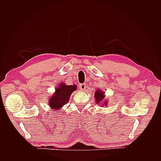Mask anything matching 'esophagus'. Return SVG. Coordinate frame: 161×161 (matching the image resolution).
<instances>
[{
  "mask_svg": "<svg viewBox=\"0 0 161 161\" xmlns=\"http://www.w3.org/2000/svg\"><path fill=\"white\" fill-rule=\"evenodd\" d=\"M85 88H86V85H85V84H80V85H79V89H80L81 91L85 90Z\"/></svg>",
  "mask_w": 161,
  "mask_h": 161,
  "instance_id": "34e87169",
  "label": "esophagus"
}]
</instances>
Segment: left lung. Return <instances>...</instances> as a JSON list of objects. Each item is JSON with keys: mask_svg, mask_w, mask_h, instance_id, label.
Here are the masks:
<instances>
[{"mask_svg": "<svg viewBox=\"0 0 161 161\" xmlns=\"http://www.w3.org/2000/svg\"><path fill=\"white\" fill-rule=\"evenodd\" d=\"M105 92H103L102 91H101L100 89H97L95 91V101L97 104L100 103L101 101H104V98H105ZM108 104V102L105 101L104 102V103H103V106L107 105Z\"/></svg>", "mask_w": 161, "mask_h": 161, "instance_id": "1", "label": "left lung"}]
</instances>
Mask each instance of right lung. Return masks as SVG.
Returning <instances> with one entry per match:
<instances>
[{
  "instance_id": "add662e5",
  "label": "right lung",
  "mask_w": 161,
  "mask_h": 161,
  "mask_svg": "<svg viewBox=\"0 0 161 161\" xmlns=\"http://www.w3.org/2000/svg\"><path fill=\"white\" fill-rule=\"evenodd\" d=\"M77 86L74 85H66L65 83H60L50 99L49 105L52 109L59 110L63 105L69 102L72 92L76 90Z\"/></svg>"
}]
</instances>
